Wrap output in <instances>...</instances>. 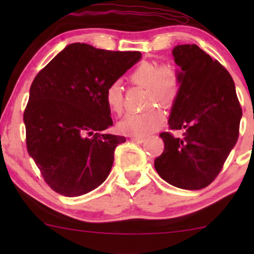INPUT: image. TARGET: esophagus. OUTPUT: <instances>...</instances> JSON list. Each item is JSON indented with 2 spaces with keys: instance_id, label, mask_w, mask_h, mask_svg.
<instances>
[{
  "instance_id": "34e87169",
  "label": "esophagus",
  "mask_w": 254,
  "mask_h": 254,
  "mask_svg": "<svg viewBox=\"0 0 254 254\" xmlns=\"http://www.w3.org/2000/svg\"><path fill=\"white\" fill-rule=\"evenodd\" d=\"M131 138V141H135V142H144L145 141V137H143V136H131L130 137Z\"/></svg>"
}]
</instances>
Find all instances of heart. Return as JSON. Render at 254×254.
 <instances>
[{"mask_svg":"<svg viewBox=\"0 0 254 254\" xmlns=\"http://www.w3.org/2000/svg\"><path fill=\"white\" fill-rule=\"evenodd\" d=\"M127 81L133 85L145 88L144 106L149 107L143 112L129 114L121 120L119 130L131 136H145L158 129L165 120L163 110L152 104L169 109L178 100L183 86L182 72L172 64L158 65L156 62L143 61L129 72ZM105 102L111 113L120 116L124 112V92L119 82L107 85Z\"/></svg>","mask_w":254,"mask_h":254,"instance_id":"b5f03b06","label":"heart"}]
</instances>
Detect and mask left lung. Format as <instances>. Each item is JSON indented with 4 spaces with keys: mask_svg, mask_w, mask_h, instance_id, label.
<instances>
[{
    "mask_svg": "<svg viewBox=\"0 0 254 254\" xmlns=\"http://www.w3.org/2000/svg\"><path fill=\"white\" fill-rule=\"evenodd\" d=\"M172 54L182 69L183 86L169 129L184 134H159L164 151L154 164L171 185L201 190L214 182L238 140L242 106L231 75L199 46L178 45Z\"/></svg>",
    "mask_w": 254,
    "mask_h": 254,
    "instance_id": "left-lung-1",
    "label": "left lung"
}]
</instances>
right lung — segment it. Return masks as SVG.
<instances>
[{
    "label": "right lung",
    "mask_w": 254,
    "mask_h": 254,
    "mask_svg": "<svg viewBox=\"0 0 254 254\" xmlns=\"http://www.w3.org/2000/svg\"><path fill=\"white\" fill-rule=\"evenodd\" d=\"M141 59L140 52L68 45L34 77L24 111L26 148L45 183L64 196H79L107 178L117 145L107 85Z\"/></svg>",
    "instance_id": "1"
}]
</instances>
